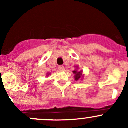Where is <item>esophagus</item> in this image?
<instances>
[{"instance_id":"1","label":"esophagus","mask_w":128,"mask_h":128,"mask_svg":"<svg viewBox=\"0 0 128 128\" xmlns=\"http://www.w3.org/2000/svg\"><path fill=\"white\" fill-rule=\"evenodd\" d=\"M64 69V67L63 66H59V70H60V71H62Z\"/></svg>"}]
</instances>
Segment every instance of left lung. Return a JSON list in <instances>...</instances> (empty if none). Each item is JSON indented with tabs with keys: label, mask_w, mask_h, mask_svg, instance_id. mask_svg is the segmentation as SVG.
<instances>
[{
	"label": "left lung",
	"mask_w": 128,
	"mask_h": 128,
	"mask_svg": "<svg viewBox=\"0 0 128 128\" xmlns=\"http://www.w3.org/2000/svg\"><path fill=\"white\" fill-rule=\"evenodd\" d=\"M73 72L75 74V80H76V81L78 80L81 78V77H82V71L78 72L77 70H74Z\"/></svg>",
	"instance_id": "left-lung-1"
}]
</instances>
